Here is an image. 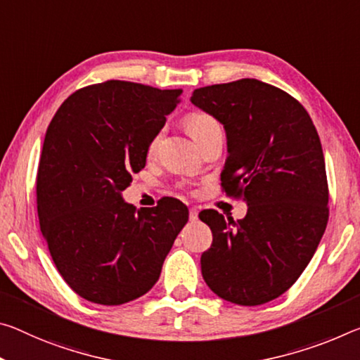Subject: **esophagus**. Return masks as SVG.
I'll use <instances>...</instances> for the list:
<instances>
[{
    "label": "esophagus",
    "mask_w": 360,
    "mask_h": 360,
    "mask_svg": "<svg viewBox=\"0 0 360 360\" xmlns=\"http://www.w3.org/2000/svg\"><path fill=\"white\" fill-rule=\"evenodd\" d=\"M189 219H191L192 222H195V221L198 219V211H197L195 208H191V210H189Z\"/></svg>",
    "instance_id": "1"
}]
</instances>
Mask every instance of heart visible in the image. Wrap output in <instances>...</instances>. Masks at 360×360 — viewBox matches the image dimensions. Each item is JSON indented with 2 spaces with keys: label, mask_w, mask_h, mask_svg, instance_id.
Here are the masks:
<instances>
[{
  "label": "heart",
  "mask_w": 360,
  "mask_h": 360,
  "mask_svg": "<svg viewBox=\"0 0 360 360\" xmlns=\"http://www.w3.org/2000/svg\"><path fill=\"white\" fill-rule=\"evenodd\" d=\"M184 122H186L187 131H189V134L195 141L198 138H202L203 134H207L208 131L219 128V123L216 122L214 117H211L210 113L200 112V110L191 112L189 115L186 117ZM158 142H160V133L153 136V138L149 142V146H147V153H149V155H153V153H155L157 147H158Z\"/></svg>",
  "instance_id": "heart-1"
}]
</instances>
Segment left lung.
<instances>
[{
	"label": "left lung",
	"instance_id": "1",
	"mask_svg": "<svg viewBox=\"0 0 360 360\" xmlns=\"http://www.w3.org/2000/svg\"><path fill=\"white\" fill-rule=\"evenodd\" d=\"M192 104L224 124L221 187L243 198L237 222L216 210L198 214L213 232L200 258L211 292L240 306L264 304L298 281L328 221V182L317 129L293 96L255 78L211 84Z\"/></svg>",
	"mask_w": 360,
	"mask_h": 360
}]
</instances>
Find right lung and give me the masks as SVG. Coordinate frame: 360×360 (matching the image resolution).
<instances>
[{"label": "right lung", "mask_w": 360, "mask_h": 360, "mask_svg": "<svg viewBox=\"0 0 360 360\" xmlns=\"http://www.w3.org/2000/svg\"><path fill=\"white\" fill-rule=\"evenodd\" d=\"M181 93L110 79L75 91L51 120L37 176L39 227L62 278L91 303L149 292L189 219L178 198L139 211L122 198Z\"/></svg>", "instance_id": "obj_1"}]
</instances>
